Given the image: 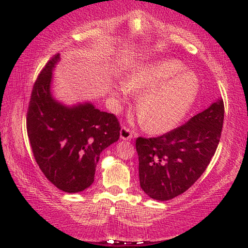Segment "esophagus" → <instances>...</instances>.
I'll use <instances>...</instances> for the list:
<instances>
[{
  "label": "esophagus",
  "mask_w": 248,
  "mask_h": 248,
  "mask_svg": "<svg viewBox=\"0 0 248 248\" xmlns=\"http://www.w3.org/2000/svg\"><path fill=\"white\" fill-rule=\"evenodd\" d=\"M133 133L128 127H123L120 130V139L121 140H130L132 138Z\"/></svg>",
  "instance_id": "34e87169"
}]
</instances>
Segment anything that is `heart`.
Returning a JSON list of instances; mask_svg holds the SVG:
<instances>
[{
    "label": "heart",
    "instance_id": "heart-1",
    "mask_svg": "<svg viewBox=\"0 0 248 248\" xmlns=\"http://www.w3.org/2000/svg\"><path fill=\"white\" fill-rule=\"evenodd\" d=\"M184 69L175 59L154 62L129 75L128 87L120 86L112 94L121 102L129 90L145 91L138 102L145 129L152 133L167 132L184 119L199 92L195 73Z\"/></svg>",
    "mask_w": 248,
    "mask_h": 248
}]
</instances>
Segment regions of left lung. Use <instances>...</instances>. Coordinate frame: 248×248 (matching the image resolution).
<instances>
[{
    "label": "left lung",
    "instance_id": "1",
    "mask_svg": "<svg viewBox=\"0 0 248 248\" xmlns=\"http://www.w3.org/2000/svg\"><path fill=\"white\" fill-rule=\"evenodd\" d=\"M224 119L221 98L186 124L156 138L136 140L140 186L150 198L166 201L190 188L219 144Z\"/></svg>",
    "mask_w": 248,
    "mask_h": 248
}]
</instances>
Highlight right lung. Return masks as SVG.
Instances as JSON below:
<instances>
[{
  "label": "right lung",
  "mask_w": 248,
  "mask_h": 248,
  "mask_svg": "<svg viewBox=\"0 0 248 248\" xmlns=\"http://www.w3.org/2000/svg\"><path fill=\"white\" fill-rule=\"evenodd\" d=\"M60 54L50 59L33 84L27 111V134L39 169L59 189L72 194L94 182L99 155L119 140L114 114L93 104L65 106L51 94L52 71Z\"/></svg>",
  "instance_id": "obj_1"
}]
</instances>
